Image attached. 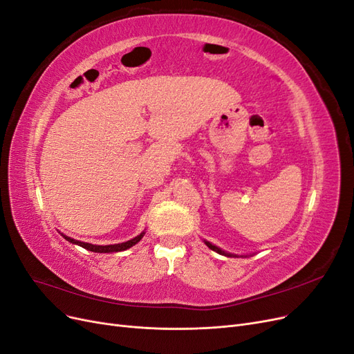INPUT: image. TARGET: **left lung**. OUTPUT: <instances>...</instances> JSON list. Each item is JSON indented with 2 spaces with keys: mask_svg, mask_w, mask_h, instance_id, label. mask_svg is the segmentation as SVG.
Listing matches in <instances>:
<instances>
[{
  "mask_svg": "<svg viewBox=\"0 0 354 354\" xmlns=\"http://www.w3.org/2000/svg\"><path fill=\"white\" fill-rule=\"evenodd\" d=\"M205 243H207V246L209 250H212V251H216V252H218V254H223V255H227V257H236V255H233V254H230V252H224L223 250H220L218 246H216V245H212V243H209L208 241H205Z\"/></svg>",
  "mask_w": 354,
  "mask_h": 354,
  "instance_id": "left-lung-1",
  "label": "left lung"
}]
</instances>
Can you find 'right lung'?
Wrapping results in <instances>:
<instances>
[{
	"instance_id": "1",
	"label": "right lung",
	"mask_w": 354,
	"mask_h": 354,
	"mask_svg": "<svg viewBox=\"0 0 354 354\" xmlns=\"http://www.w3.org/2000/svg\"><path fill=\"white\" fill-rule=\"evenodd\" d=\"M63 238H65L66 241H69L71 243H75V245H80L82 246V248L88 250V251H93V252H120V251H125L128 248H131L133 245H136L138 241H140L143 236H145V232H142L138 236L127 241V242H122V243H115V245H93V243H87V242H81V241H75L69 236H66V234H62Z\"/></svg>"
}]
</instances>
